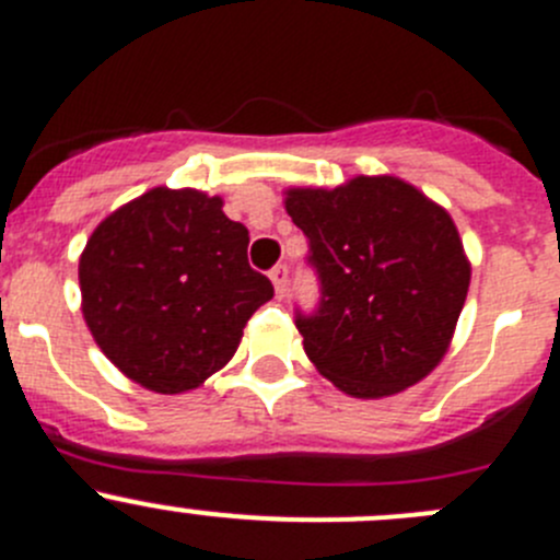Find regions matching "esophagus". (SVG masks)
Returning <instances> with one entry per match:
<instances>
[{"label": "esophagus", "instance_id": "esophagus-1", "mask_svg": "<svg viewBox=\"0 0 560 560\" xmlns=\"http://www.w3.org/2000/svg\"><path fill=\"white\" fill-rule=\"evenodd\" d=\"M269 277H271V283H275L277 296H280V300H283L285 291H289V266H285V264L275 266V269L269 271Z\"/></svg>", "mask_w": 560, "mask_h": 560}]
</instances>
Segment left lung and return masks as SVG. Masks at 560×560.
<instances>
[{
  "label": "left lung",
  "mask_w": 560,
  "mask_h": 560,
  "mask_svg": "<svg viewBox=\"0 0 560 560\" xmlns=\"http://www.w3.org/2000/svg\"><path fill=\"white\" fill-rule=\"evenodd\" d=\"M285 211L311 242L322 280L318 311L296 316L318 374L354 398L396 396L425 380L470 289L448 211L396 175L291 186Z\"/></svg>",
  "instance_id": "left-lung-1"
}]
</instances>
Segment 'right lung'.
Masks as SVG:
<instances>
[{
	"instance_id": "right-lung-1",
	"label": "right lung",
	"mask_w": 560,
	"mask_h": 560,
	"mask_svg": "<svg viewBox=\"0 0 560 560\" xmlns=\"http://www.w3.org/2000/svg\"><path fill=\"white\" fill-rule=\"evenodd\" d=\"M249 233L220 195L156 189L112 211L79 258L82 316L120 374L145 390H195L236 354L275 296L247 264Z\"/></svg>"
}]
</instances>
